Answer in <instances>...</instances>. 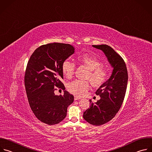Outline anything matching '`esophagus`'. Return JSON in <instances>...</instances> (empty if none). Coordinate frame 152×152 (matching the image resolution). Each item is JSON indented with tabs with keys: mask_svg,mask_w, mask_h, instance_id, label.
Returning a JSON list of instances; mask_svg holds the SVG:
<instances>
[{
	"mask_svg": "<svg viewBox=\"0 0 152 152\" xmlns=\"http://www.w3.org/2000/svg\"><path fill=\"white\" fill-rule=\"evenodd\" d=\"M81 99L80 97H78V96H74V100H75V101L79 100V99Z\"/></svg>",
	"mask_w": 152,
	"mask_h": 152,
	"instance_id": "obj_1",
	"label": "esophagus"
}]
</instances>
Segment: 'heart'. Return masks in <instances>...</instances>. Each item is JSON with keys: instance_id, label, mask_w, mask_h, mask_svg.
Instances as JSON below:
<instances>
[{"instance_id": "obj_1", "label": "heart", "mask_w": 152, "mask_h": 152, "mask_svg": "<svg viewBox=\"0 0 152 152\" xmlns=\"http://www.w3.org/2000/svg\"><path fill=\"white\" fill-rule=\"evenodd\" d=\"M79 61L86 66L90 70L86 78L89 80L95 86H99L108 78V71L102 68L103 64L94 55L90 53H83L78 57ZM75 69V64L69 60H65L62 65V71L68 78H71ZM90 84L87 81L74 80L67 86L69 92L77 96L84 95L89 89Z\"/></svg>"}]
</instances>
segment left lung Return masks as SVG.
Returning <instances> with one entry per match:
<instances>
[{
    "instance_id": "8db88e82",
    "label": "left lung",
    "mask_w": 152,
    "mask_h": 152,
    "mask_svg": "<svg viewBox=\"0 0 152 152\" xmlns=\"http://www.w3.org/2000/svg\"><path fill=\"white\" fill-rule=\"evenodd\" d=\"M103 51L113 68L108 80L96 90L101 98L96 102L91 104L90 108L83 113V118L88 124L100 126L114 117L124 102L128 80L126 64L124 59L111 47L102 44L92 45ZM91 103L92 100L90 99Z\"/></svg>"
}]
</instances>
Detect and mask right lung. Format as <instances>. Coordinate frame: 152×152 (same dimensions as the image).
<instances>
[{
  "mask_svg": "<svg viewBox=\"0 0 152 152\" xmlns=\"http://www.w3.org/2000/svg\"><path fill=\"white\" fill-rule=\"evenodd\" d=\"M75 52L67 44L51 43L37 48L27 63L24 84L28 101L35 116L49 125L60 123L65 118L74 96L66 90L64 95L54 94L56 87L65 89L62 65Z\"/></svg>",
  "mask_w": 152,
  "mask_h": 152,
  "instance_id": "add662e5",
  "label": "right lung"
}]
</instances>
